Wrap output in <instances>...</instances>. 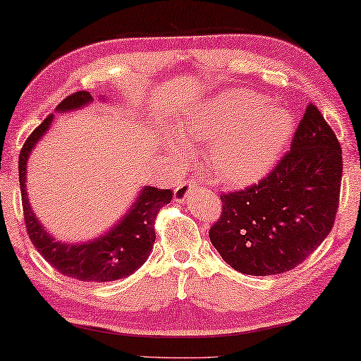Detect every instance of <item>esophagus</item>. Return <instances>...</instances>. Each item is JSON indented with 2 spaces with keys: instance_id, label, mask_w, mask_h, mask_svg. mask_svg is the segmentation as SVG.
<instances>
[{
  "instance_id": "1",
  "label": "esophagus",
  "mask_w": 361,
  "mask_h": 361,
  "mask_svg": "<svg viewBox=\"0 0 361 361\" xmlns=\"http://www.w3.org/2000/svg\"><path fill=\"white\" fill-rule=\"evenodd\" d=\"M197 180L193 179V177H190V179H187L184 182H180L179 185L176 187L174 190V200L176 202H184V200L188 197V193H190L195 187H197Z\"/></svg>"
}]
</instances>
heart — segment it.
<instances>
[{"instance_id":"b5f03b06","label":"heart","mask_w":361,"mask_h":361,"mask_svg":"<svg viewBox=\"0 0 361 361\" xmlns=\"http://www.w3.org/2000/svg\"><path fill=\"white\" fill-rule=\"evenodd\" d=\"M174 131L187 147H208L211 173L230 185H245L267 173L293 131L286 109L265 105L243 90L204 100L176 121Z\"/></svg>"}]
</instances>
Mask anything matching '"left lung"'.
<instances>
[{
    "label": "left lung",
    "mask_w": 361,
    "mask_h": 361,
    "mask_svg": "<svg viewBox=\"0 0 361 361\" xmlns=\"http://www.w3.org/2000/svg\"><path fill=\"white\" fill-rule=\"evenodd\" d=\"M342 150L314 104L305 109L289 150L243 190L221 193L222 212L209 240L245 275H279L302 264L326 238L339 208Z\"/></svg>",
    "instance_id": "obj_1"
}]
</instances>
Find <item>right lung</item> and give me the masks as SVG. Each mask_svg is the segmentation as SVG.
<instances>
[{
	"mask_svg": "<svg viewBox=\"0 0 361 361\" xmlns=\"http://www.w3.org/2000/svg\"><path fill=\"white\" fill-rule=\"evenodd\" d=\"M92 97L87 91L73 92L57 105V110L67 111L80 109ZM52 116L49 115L35 131L28 135L19 155V184L22 192L23 219H25L27 233L33 246L49 262L59 274L72 276L80 281H115L133 275L142 264L147 261L155 243V219L159 209L168 204L173 198L169 188L144 187L139 198L131 206L128 214L94 241L81 245H65L51 238V235L41 227L37 216L28 203L25 190L27 158L39 137L49 128Z\"/></svg>",
	"mask_w": 361,
	"mask_h": 361,
	"instance_id": "obj_1",
	"label": "right lung"
}]
</instances>
